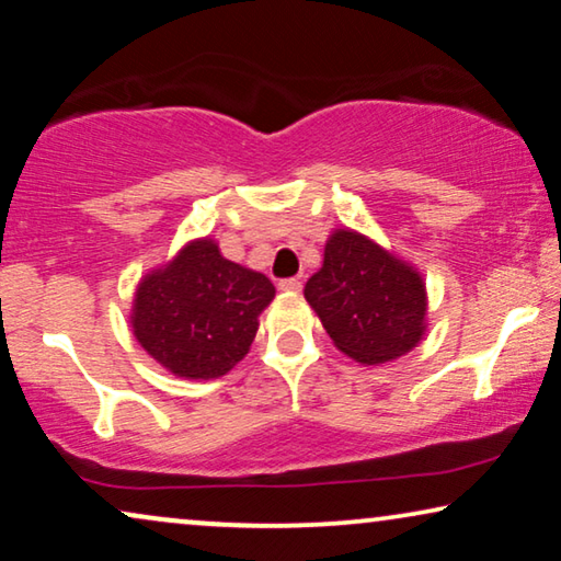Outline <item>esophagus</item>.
Instances as JSON below:
<instances>
[{"label": "esophagus", "mask_w": 561, "mask_h": 561, "mask_svg": "<svg viewBox=\"0 0 561 561\" xmlns=\"http://www.w3.org/2000/svg\"><path fill=\"white\" fill-rule=\"evenodd\" d=\"M280 290H290V294H296V290H301V278H283L278 283Z\"/></svg>", "instance_id": "esophagus-1"}]
</instances>
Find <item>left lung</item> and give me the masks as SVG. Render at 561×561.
I'll use <instances>...</instances> for the list:
<instances>
[{"instance_id": "8db88e82", "label": "left lung", "mask_w": 561, "mask_h": 561, "mask_svg": "<svg viewBox=\"0 0 561 561\" xmlns=\"http://www.w3.org/2000/svg\"><path fill=\"white\" fill-rule=\"evenodd\" d=\"M334 347L359 365L403 357L426 334V283L393 252L355 229H334L324 265L304 288Z\"/></svg>"}]
</instances>
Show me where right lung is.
<instances>
[{
  "instance_id": "add662e5",
  "label": "right lung",
  "mask_w": 561,
  "mask_h": 561,
  "mask_svg": "<svg viewBox=\"0 0 561 561\" xmlns=\"http://www.w3.org/2000/svg\"><path fill=\"white\" fill-rule=\"evenodd\" d=\"M275 286L263 273L227 260L211 237L191 240L179 255L137 283L135 340L168 373L186 380L227 375L250 352Z\"/></svg>"
}]
</instances>
